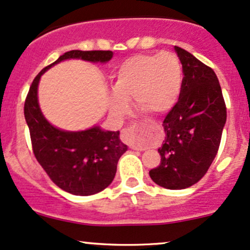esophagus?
<instances>
[{"label":"esophagus","instance_id":"esophagus-1","mask_svg":"<svg viewBox=\"0 0 250 250\" xmlns=\"http://www.w3.org/2000/svg\"><path fill=\"white\" fill-rule=\"evenodd\" d=\"M131 128H133V127H128V128L123 129V131H122V133H123V135H125V134H127V133H130ZM133 149H135V150H140V149H139V148H135V147H133Z\"/></svg>","mask_w":250,"mask_h":250}]
</instances>
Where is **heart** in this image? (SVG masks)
<instances>
[{
  "instance_id": "heart-1",
  "label": "heart",
  "mask_w": 250,
  "mask_h": 250,
  "mask_svg": "<svg viewBox=\"0 0 250 250\" xmlns=\"http://www.w3.org/2000/svg\"><path fill=\"white\" fill-rule=\"evenodd\" d=\"M183 68L173 53L139 54L128 57L113 76L114 94L110 108L115 115L127 113V101L149 115L168 113L179 100Z\"/></svg>"
}]
</instances>
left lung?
Here are the masks:
<instances>
[{
  "instance_id": "obj_1",
  "label": "left lung",
  "mask_w": 250,
  "mask_h": 250,
  "mask_svg": "<svg viewBox=\"0 0 250 250\" xmlns=\"http://www.w3.org/2000/svg\"><path fill=\"white\" fill-rule=\"evenodd\" d=\"M183 68L179 100L163 120L161 163L149 171L163 188L185 189L205 176L219 151L227 108L216 74L187 50L175 45Z\"/></svg>"
}]
</instances>
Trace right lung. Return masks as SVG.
Here are the masks:
<instances>
[{
	"label": "right lung",
	"instance_id": "obj_1",
	"mask_svg": "<svg viewBox=\"0 0 250 250\" xmlns=\"http://www.w3.org/2000/svg\"><path fill=\"white\" fill-rule=\"evenodd\" d=\"M111 57L110 50L67 51L40 71L25 97L24 117L29 127L33 153L50 180L70 194L88 196L107 188L115 177L117 162L127 146L120 140V131H104L100 127L63 131L53 127L42 115L37 102L40 77L63 60L107 62Z\"/></svg>",
	"mask_w": 250,
	"mask_h": 250
}]
</instances>
